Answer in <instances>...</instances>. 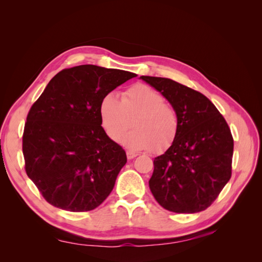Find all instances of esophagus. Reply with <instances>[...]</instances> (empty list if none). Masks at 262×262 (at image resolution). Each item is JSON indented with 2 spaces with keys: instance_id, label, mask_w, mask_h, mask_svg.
Segmentation results:
<instances>
[{
  "instance_id": "34e87169",
  "label": "esophagus",
  "mask_w": 262,
  "mask_h": 262,
  "mask_svg": "<svg viewBox=\"0 0 262 262\" xmlns=\"http://www.w3.org/2000/svg\"><path fill=\"white\" fill-rule=\"evenodd\" d=\"M137 155H138V153H137V152H134V151H127V158L129 159V160L136 158Z\"/></svg>"
}]
</instances>
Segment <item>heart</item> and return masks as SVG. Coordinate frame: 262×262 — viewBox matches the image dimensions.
Wrapping results in <instances>:
<instances>
[{"label": "heart", "mask_w": 262, "mask_h": 262, "mask_svg": "<svg viewBox=\"0 0 262 262\" xmlns=\"http://www.w3.org/2000/svg\"><path fill=\"white\" fill-rule=\"evenodd\" d=\"M99 114L105 132L116 142L121 140L135 116V128L122 138L132 148L161 151L173 142L178 132L176 111L164 103L159 92L141 83L128 88L122 99L113 92L105 94Z\"/></svg>", "instance_id": "obj_1"}]
</instances>
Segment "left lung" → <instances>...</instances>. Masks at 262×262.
Wrapping results in <instances>:
<instances>
[{
	"label": "left lung",
	"instance_id": "1",
	"mask_svg": "<svg viewBox=\"0 0 262 262\" xmlns=\"http://www.w3.org/2000/svg\"><path fill=\"white\" fill-rule=\"evenodd\" d=\"M168 100L178 117L171 146L154 158L149 189L163 208L193 214L205 210L229 182L233 137L208 98L164 77H140Z\"/></svg>",
	"mask_w": 262,
	"mask_h": 262
}]
</instances>
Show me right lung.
<instances>
[{
	"instance_id": "obj_1",
	"label": "right lung",
	"mask_w": 262,
	"mask_h": 262,
	"mask_svg": "<svg viewBox=\"0 0 262 262\" xmlns=\"http://www.w3.org/2000/svg\"><path fill=\"white\" fill-rule=\"evenodd\" d=\"M135 73L80 65L49 81L27 116L26 172L47 202L69 211L97 208L114 189L126 152L105 134L102 98Z\"/></svg>"
}]
</instances>
